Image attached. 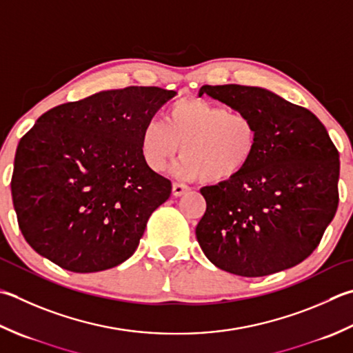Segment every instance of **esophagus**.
Wrapping results in <instances>:
<instances>
[{
	"label": "esophagus",
	"instance_id": "34e87169",
	"mask_svg": "<svg viewBox=\"0 0 353 353\" xmlns=\"http://www.w3.org/2000/svg\"><path fill=\"white\" fill-rule=\"evenodd\" d=\"M186 191H190V186L183 183H172V196L174 197H181Z\"/></svg>",
	"mask_w": 353,
	"mask_h": 353
}]
</instances>
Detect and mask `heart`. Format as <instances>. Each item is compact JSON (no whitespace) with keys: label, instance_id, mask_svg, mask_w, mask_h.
Returning a JSON list of instances; mask_svg holds the SVG:
<instances>
[{"label":"heart","instance_id":"heart-1","mask_svg":"<svg viewBox=\"0 0 353 353\" xmlns=\"http://www.w3.org/2000/svg\"><path fill=\"white\" fill-rule=\"evenodd\" d=\"M181 145L183 156L174 165L176 176L222 183L241 174L252 162L259 150V130L248 113L185 98L171 103L163 122L145 123L139 136L142 159L153 171L167 168Z\"/></svg>","mask_w":353,"mask_h":353}]
</instances>
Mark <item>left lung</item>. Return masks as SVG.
<instances>
[{"label":"left lung","mask_w":353,"mask_h":353,"mask_svg":"<svg viewBox=\"0 0 353 353\" xmlns=\"http://www.w3.org/2000/svg\"><path fill=\"white\" fill-rule=\"evenodd\" d=\"M252 116L259 150L228 182L203 186L196 237L212 265L241 277L292 268L319 246L338 206L340 154L307 108L271 90L203 85L199 96Z\"/></svg>","instance_id":"obj_1"}]
</instances>
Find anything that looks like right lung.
Listing matches in <instances>:
<instances>
[{
	"instance_id": "1",
	"label": "right lung",
	"mask_w": 353,
	"mask_h": 353,
	"mask_svg": "<svg viewBox=\"0 0 353 353\" xmlns=\"http://www.w3.org/2000/svg\"><path fill=\"white\" fill-rule=\"evenodd\" d=\"M174 90L127 87L48 110L18 143L12 200L39 255L72 272L130 259L171 182L143 162L142 127Z\"/></svg>"
}]
</instances>
